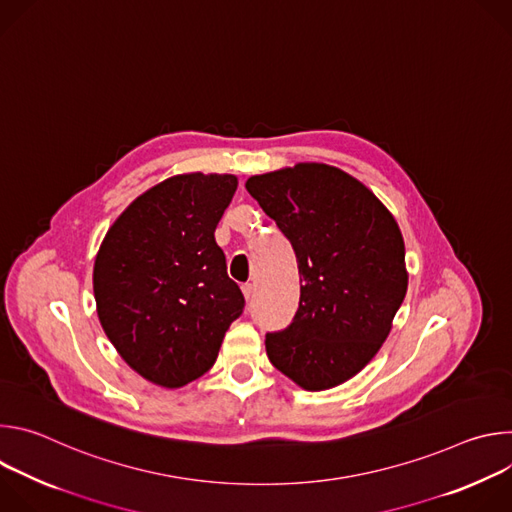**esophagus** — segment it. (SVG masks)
<instances>
[{
	"mask_svg": "<svg viewBox=\"0 0 512 512\" xmlns=\"http://www.w3.org/2000/svg\"><path fill=\"white\" fill-rule=\"evenodd\" d=\"M241 289H243V294H245V298H247V300H251V298L255 296V285H253V283H249V281H247V283H243V285H241Z\"/></svg>",
	"mask_w": 512,
	"mask_h": 512,
	"instance_id": "1",
	"label": "esophagus"
}]
</instances>
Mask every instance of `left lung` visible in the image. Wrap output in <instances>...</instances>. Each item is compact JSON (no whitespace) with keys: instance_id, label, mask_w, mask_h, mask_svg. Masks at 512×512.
Segmentation results:
<instances>
[{"instance_id":"obj_1","label":"left lung","mask_w":512,"mask_h":512,"mask_svg":"<svg viewBox=\"0 0 512 512\" xmlns=\"http://www.w3.org/2000/svg\"><path fill=\"white\" fill-rule=\"evenodd\" d=\"M294 247L300 308L265 334L273 367L308 391L354 377L385 342L407 291L405 245L391 212L346 172L298 164L245 184Z\"/></svg>"}]
</instances>
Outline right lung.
Wrapping results in <instances>:
<instances>
[{
  "instance_id": "right-lung-1",
  "label": "right lung",
  "mask_w": 512,
  "mask_h": 512,
  "mask_svg": "<svg viewBox=\"0 0 512 512\" xmlns=\"http://www.w3.org/2000/svg\"><path fill=\"white\" fill-rule=\"evenodd\" d=\"M237 190L231 174H182L135 198L109 229L93 271L101 326L129 367L178 389L218 356L245 298L214 241Z\"/></svg>"
}]
</instances>
